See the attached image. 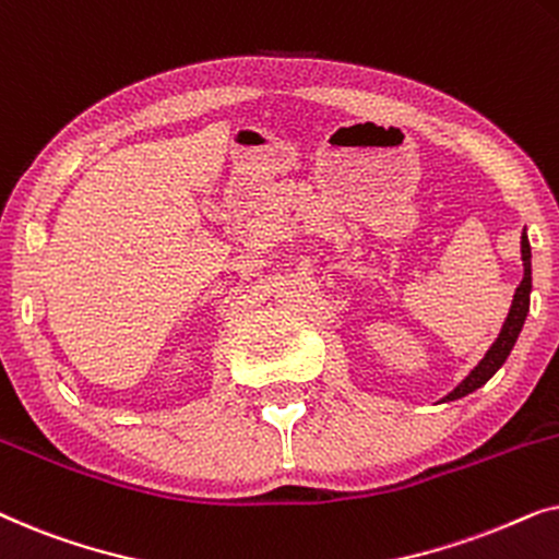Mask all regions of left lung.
<instances>
[{
  "label": "left lung",
  "instance_id": "8db88e82",
  "mask_svg": "<svg viewBox=\"0 0 559 559\" xmlns=\"http://www.w3.org/2000/svg\"><path fill=\"white\" fill-rule=\"evenodd\" d=\"M522 264H524V280L522 285L516 287L514 293V300H511V308H509V316L503 320L499 335H496V341L491 343V348L486 350V356L480 358V361L473 366L468 377H465L461 384H457L453 392H448L442 396L440 402H455L461 400V396H468L471 392H476L486 384L488 379L493 377L496 371L501 369L503 361H507L511 348H514V343L519 338V333H522L524 328V320L530 316V295H532V247H530V236H526V228L522 234Z\"/></svg>",
  "mask_w": 559,
  "mask_h": 559
}]
</instances>
